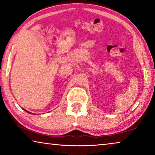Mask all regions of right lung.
<instances>
[{"label":"right lung","mask_w":155,"mask_h":155,"mask_svg":"<svg viewBox=\"0 0 155 155\" xmlns=\"http://www.w3.org/2000/svg\"><path fill=\"white\" fill-rule=\"evenodd\" d=\"M25 111H26V110H25ZM27 111V112H28V111ZM28 113H30V112H28Z\"/></svg>","instance_id":"obj_1"}]
</instances>
